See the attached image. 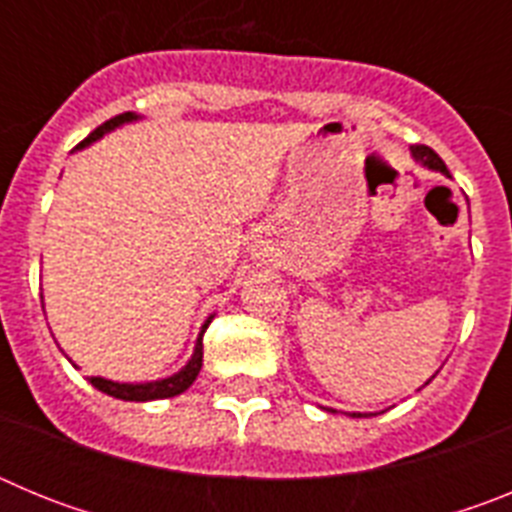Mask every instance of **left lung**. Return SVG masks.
<instances>
[{"mask_svg":"<svg viewBox=\"0 0 512 512\" xmlns=\"http://www.w3.org/2000/svg\"><path fill=\"white\" fill-rule=\"evenodd\" d=\"M410 153H413L415 164L425 166V169H431V171H441L443 176H449V169H446V164H443L441 156H438V153L433 151V148H428V146H413V148H410ZM436 374H438V372H436ZM436 374H433V377H436ZM433 377H431V379H433ZM431 379H428V382H431ZM428 382H425V384H428ZM330 413H336V410H330ZM351 418H369V415L351 413Z\"/></svg>","mask_w":512,"mask_h":512,"instance_id":"obj_1","label":"left lung"}]
</instances>
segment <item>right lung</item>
Instances as JSON below:
<instances>
[{
  "label": "right lung",
  "mask_w": 512,
  "mask_h": 512,
  "mask_svg": "<svg viewBox=\"0 0 512 512\" xmlns=\"http://www.w3.org/2000/svg\"><path fill=\"white\" fill-rule=\"evenodd\" d=\"M138 120L140 115H135V112H122V115L112 117V120H107L104 125H99V128L94 130V133H89V138L81 140L76 148L81 151V148L92 146V143H97L99 138H104V135L112 133V130ZM212 318H215V315H210V318L205 320V325L200 328V336H197V343H194L192 359H189L179 372L171 374V377L153 379V382H115V379H107V377H89V382H92V387H97L99 392H104V395L117 397V400H125V402H151V400H166V397L182 395L184 390L192 387V382L197 379V374H200L202 369V336H205V330ZM71 364H74V361H71ZM76 369H79V366H76Z\"/></svg>",
  "instance_id": "add662e5"
}]
</instances>
